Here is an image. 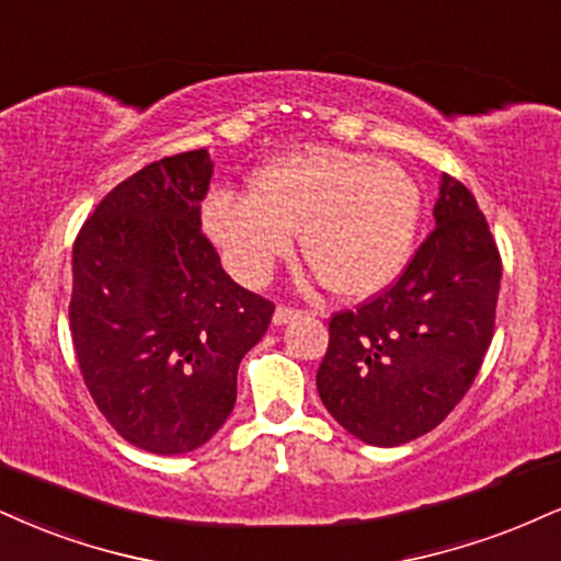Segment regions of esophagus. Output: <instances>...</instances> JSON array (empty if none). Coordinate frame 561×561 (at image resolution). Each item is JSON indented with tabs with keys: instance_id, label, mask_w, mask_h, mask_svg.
Returning a JSON list of instances; mask_svg holds the SVG:
<instances>
[{
	"instance_id": "34e87169",
	"label": "esophagus",
	"mask_w": 561,
	"mask_h": 561,
	"mask_svg": "<svg viewBox=\"0 0 561 561\" xmlns=\"http://www.w3.org/2000/svg\"><path fill=\"white\" fill-rule=\"evenodd\" d=\"M298 313H300V308H293V306H285V302H279L274 310V323H285L289 319H295Z\"/></svg>"
}]
</instances>
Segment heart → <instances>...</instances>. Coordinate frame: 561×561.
Segmentation results:
<instances>
[{"instance_id": "b5f03b06", "label": "heart", "mask_w": 561, "mask_h": 561, "mask_svg": "<svg viewBox=\"0 0 561 561\" xmlns=\"http://www.w3.org/2000/svg\"><path fill=\"white\" fill-rule=\"evenodd\" d=\"M421 191L402 167L345 148H308L261 167L248 198L219 193L204 219L227 266L261 285L293 251L323 289L368 298L402 272L413 245Z\"/></svg>"}]
</instances>
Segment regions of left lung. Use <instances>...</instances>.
I'll return each mask as SVG.
<instances>
[{
  "label": "left lung",
  "instance_id": "1",
  "mask_svg": "<svg viewBox=\"0 0 561 561\" xmlns=\"http://www.w3.org/2000/svg\"><path fill=\"white\" fill-rule=\"evenodd\" d=\"M434 219L394 285L329 319L316 387L334 421L374 447L434 431L494 340L502 255L489 221L449 174Z\"/></svg>",
  "mask_w": 561,
  "mask_h": 561
}]
</instances>
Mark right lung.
I'll list each match as a JSON object with an SVG mask.
<instances>
[{
  "mask_svg": "<svg viewBox=\"0 0 561 561\" xmlns=\"http://www.w3.org/2000/svg\"><path fill=\"white\" fill-rule=\"evenodd\" d=\"M204 148L119 182L72 245L70 334L85 389L125 442L153 455L206 444L238 397L242 355L274 302L221 268L201 229Z\"/></svg>",
  "mask_w": 561,
  "mask_h": 561,
  "instance_id": "obj_1",
  "label": "right lung"
}]
</instances>
